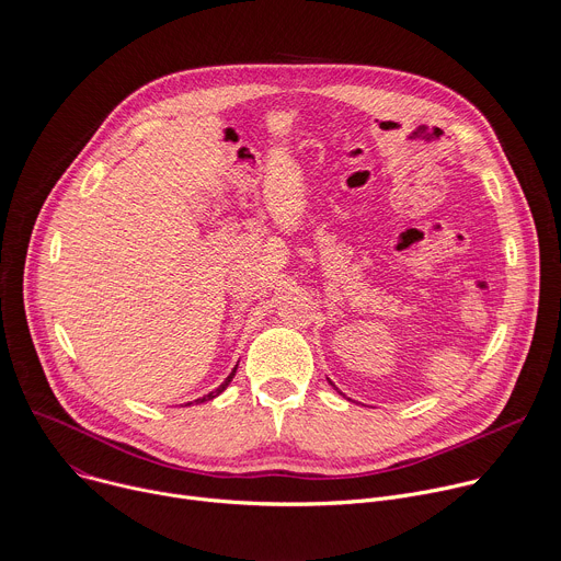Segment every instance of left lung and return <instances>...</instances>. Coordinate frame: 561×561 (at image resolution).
Masks as SVG:
<instances>
[{
    "instance_id": "8db88e82",
    "label": "left lung",
    "mask_w": 561,
    "mask_h": 561,
    "mask_svg": "<svg viewBox=\"0 0 561 561\" xmlns=\"http://www.w3.org/2000/svg\"><path fill=\"white\" fill-rule=\"evenodd\" d=\"M329 382H331V380H329ZM331 385H333V382H331ZM333 387H335V385H333Z\"/></svg>"
}]
</instances>
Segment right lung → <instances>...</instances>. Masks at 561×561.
<instances>
[{
  "mask_svg": "<svg viewBox=\"0 0 561 561\" xmlns=\"http://www.w3.org/2000/svg\"><path fill=\"white\" fill-rule=\"evenodd\" d=\"M234 374H237V367H234V369H232V371H230V376H228V378H226V380H224V382H221V385H219V387H217V389H215V391H210V393H206V396H203V398H196V400H194V402H206V400H213V398H217V396H219V393H221V391H224V389H226V387H228V385H230V380H232V378H234ZM187 404H192V402H187Z\"/></svg>",
  "mask_w": 561,
  "mask_h": 561,
  "instance_id": "right-lung-1",
  "label": "right lung"
}]
</instances>
